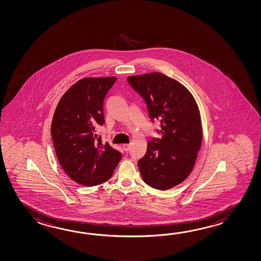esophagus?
Listing matches in <instances>:
<instances>
[{"instance_id":"esophagus-1","label":"esophagus","mask_w":261,"mask_h":261,"mask_svg":"<svg viewBox=\"0 0 261 261\" xmlns=\"http://www.w3.org/2000/svg\"><path fill=\"white\" fill-rule=\"evenodd\" d=\"M129 148H130V145H129V144L123 145V149H124V151H125L126 153H128V151H129Z\"/></svg>"}]
</instances>
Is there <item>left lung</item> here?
I'll list each match as a JSON object with an SVG mask.
<instances>
[{
	"mask_svg": "<svg viewBox=\"0 0 261 261\" xmlns=\"http://www.w3.org/2000/svg\"><path fill=\"white\" fill-rule=\"evenodd\" d=\"M144 99L152 122L160 120L161 138H151L138 167L145 184L167 190L189 176L202 141L200 112L182 84L161 72L127 78Z\"/></svg>",
	"mask_w": 261,
	"mask_h": 261,
	"instance_id": "obj_1",
	"label": "left lung"
}]
</instances>
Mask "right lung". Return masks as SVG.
I'll use <instances>...</instances> for the list:
<instances>
[{
	"mask_svg": "<svg viewBox=\"0 0 261 261\" xmlns=\"http://www.w3.org/2000/svg\"><path fill=\"white\" fill-rule=\"evenodd\" d=\"M117 77L83 78L61 97L51 136L61 168L76 183L93 187L109 180L122 159L95 130L105 124L103 100Z\"/></svg>",
	"mask_w": 261,
	"mask_h": 261,
	"instance_id": "obj_1",
	"label": "right lung"
}]
</instances>
